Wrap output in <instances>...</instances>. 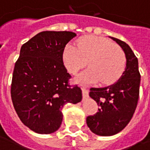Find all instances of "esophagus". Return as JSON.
<instances>
[{"label":"esophagus","mask_w":150,"mask_h":150,"mask_svg":"<svg viewBox=\"0 0 150 150\" xmlns=\"http://www.w3.org/2000/svg\"><path fill=\"white\" fill-rule=\"evenodd\" d=\"M82 92H83V97L84 98H88V90L85 87H83Z\"/></svg>","instance_id":"esophagus-1"}]
</instances>
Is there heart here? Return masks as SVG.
Returning a JSON list of instances; mask_svg holds the SVG:
<instances>
[{
    "label": "heart",
    "instance_id": "obj_1",
    "mask_svg": "<svg viewBox=\"0 0 150 150\" xmlns=\"http://www.w3.org/2000/svg\"><path fill=\"white\" fill-rule=\"evenodd\" d=\"M63 63L73 75L86 66L89 68L82 72L76 82L79 83L110 84L118 80L124 72L126 58L122 48L105 38L85 36L73 44L67 45L62 54Z\"/></svg>",
    "mask_w": 150,
    "mask_h": 150
}]
</instances>
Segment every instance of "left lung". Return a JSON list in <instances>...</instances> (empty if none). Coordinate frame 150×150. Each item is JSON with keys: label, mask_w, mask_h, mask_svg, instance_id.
I'll use <instances>...</instances> for the list:
<instances>
[{"label": "left lung", "mask_w": 150, "mask_h": 150, "mask_svg": "<svg viewBox=\"0 0 150 150\" xmlns=\"http://www.w3.org/2000/svg\"><path fill=\"white\" fill-rule=\"evenodd\" d=\"M124 50L126 67L116 83L105 88H90L89 96L99 106L98 112L87 118L90 130L100 136L114 135L123 130L133 117L139 97V62L124 42L111 38Z\"/></svg>", "instance_id": "obj_1"}]
</instances>
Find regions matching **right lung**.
<instances>
[{
  "label": "right lung",
  "instance_id": "1",
  "mask_svg": "<svg viewBox=\"0 0 150 150\" xmlns=\"http://www.w3.org/2000/svg\"><path fill=\"white\" fill-rule=\"evenodd\" d=\"M76 33L46 31L24 43L15 63L11 96L21 121L38 134L60 128L62 109L82 100V90L69 84L71 75L63 64V51Z\"/></svg>",
  "mask_w": 150,
  "mask_h": 150
}]
</instances>
